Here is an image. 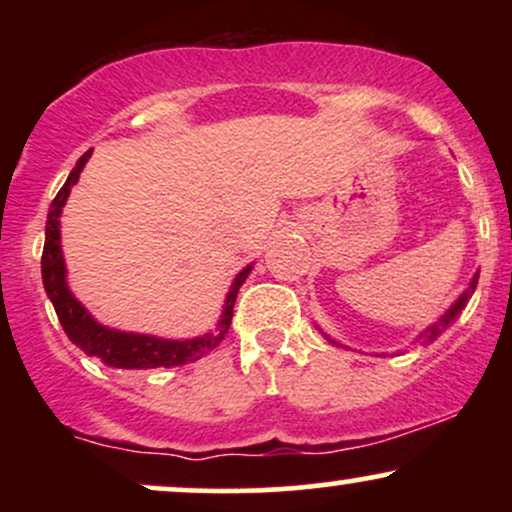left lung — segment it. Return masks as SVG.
<instances>
[{
  "label": "left lung",
  "mask_w": 512,
  "mask_h": 512,
  "mask_svg": "<svg viewBox=\"0 0 512 512\" xmlns=\"http://www.w3.org/2000/svg\"><path fill=\"white\" fill-rule=\"evenodd\" d=\"M477 284H479V272L472 276V281H469V284H467V289H464V291L460 293V296H457V301L452 303L450 308L445 310V313L440 315L436 322H433V325H428L424 332H419V337H416L414 342H421V344H431V342H436V339L440 337V334H443L445 330H448V327L452 325V322H455L457 317H460V313H462V310H464V305H467L469 298H472L474 289H477ZM317 330H320V327H317ZM320 332H322V330H320ZM322 337H325L327 342L334 344V346H342V344H339V342H334V339L330 337V334H325V332H322ZM344 349H349V346H344Z\"/></svg>",
  "instance_id": "left-lung-1"
}]
</instances>
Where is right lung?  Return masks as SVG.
Instances as JSON below:
<instances>
[{"instance_id":"add662e5","label":"right lung","mask_w":512,"mask_h":512,"mask_svg":"<svg viewBox=\"0 0 512 512\" xmlns=\"http://www.w3.org/2000/svg\"><path fill=\"white\" fill-rule=\"evenodd\" d=\"M93 149H88L84 156L76 161L72 173H69L67 182L57 197L52 199L48 211V223H45V248H43V286L48 298L55 305V313L60 317L62 330L72 339V344L79 346L86 356L101 358L105 366L110 368H127V370H146V368H173L185 366V363L197 361L209 351H214L226 337L228 327H231L233 305H236L240 286L245 284L248 274L252 272V264L243 267L233 279L231 289L226 293L223 301V310L219 315V322L211 332L199 334L192 339H166L154 337V334H139V332H125L115 330V327L101 325L86 305L74 296L67 284V264H64L62 255V231H60V216L64 204H67L69 192L79 182V175L91 158Z\"/></svg>"}]
</instances>
